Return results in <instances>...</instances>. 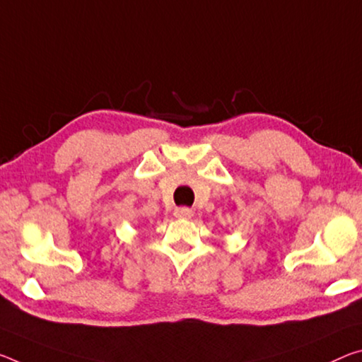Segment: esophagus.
I'll list each match as a JSON object with an SVG mask.
<instances>
[{
	"label": "esophagus",
	"mask_w": 362,
	"mask_h": 362,
	"mask_svg": "<svg viewBox=\"0 0 362 362\" xmlns=\"http://www.w3.org/2000/svg\"><path fill=\"white\" fill-rule=\"evenodd\" d=\"M175 217H180V219H190V217L193 216L192 214V211L188 209V208H179V209H175Z\"/></svg>",
	"instance_id": "34e87169"
}]
</instances>
